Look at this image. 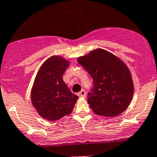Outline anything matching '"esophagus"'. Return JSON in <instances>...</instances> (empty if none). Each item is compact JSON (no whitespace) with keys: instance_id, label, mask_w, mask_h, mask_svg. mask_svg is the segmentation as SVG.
I'll use <instances>...</instances> for the list:
<instances>
[{"instance_id":"34e87169","label":"esophagus","mask_w":157,"mask_h":157,"mask_svg":"<svg viewBox=\"0 0 157 157\" xmlns=\"http://www.w3.org/2000/svg\"><path fill=\"white\" fill-rule=\"evenodd\" d=\"M77 95H78L80 97H86V92H85V90H82L81 91H80V92L77 94Z\"/></svg>"}]
</instances>
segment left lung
I'll list each match as a JSON object with an SVG mask.
<instances>
[{
    "mask_svg": "<svg viewBox=\"0 0 157 157\" xmlns=\"http://www.w3.org/2000/svg\"><path fill=\"white\" fill-rule=\"evenodd\" d=\"M93 79L88 103L97 115L116 117L131 102L133 83L125 63L107 51L96 49L77 59Z\"/></svg>",
    "mask_w": 157,
    "mask_h": 157,
    "instance_id": "8db88e82",
    "label": "left lung"
}]
</instances>
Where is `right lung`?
<instances>
[{
	"mask_svg": "<svg viewBox=\"0 0 157 157\" xmlns=\"http://www.w3.org/2000/svg\"><path fill=\"white\" fill-rule=\"evenodd\" d=\"M69 61L59 56L48 58L40 67L31 90V102L39 115L56 121L73 110L78 97L63 80Z\"/></svg>",
	"mask_w": 157,
	"mask_h": 157,
	"instance_id": "add662e5",
	"label": "right lung"
}]
</instances>
